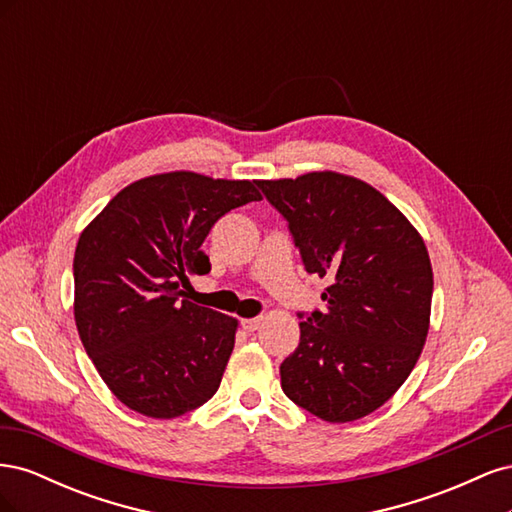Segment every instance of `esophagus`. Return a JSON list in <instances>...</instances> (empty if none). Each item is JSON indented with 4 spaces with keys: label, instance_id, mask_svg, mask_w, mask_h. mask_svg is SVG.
<instances>
[{
    "label": "esophagus",
    "instance_id": "1",
    "mask_svg": "<svg viewBox=\"0 0 512 512\" xmlns=\"http://www.w3.org/2000/svg\"><path fill=\"white\" fill-rule=\"evenodd\" d=\"M260 324H262V318H250V320H243V329H245L247 333H254V331H258V329H260Z\"/></svg>",
    "mask_w": 512,
    "mask_h": 512
}]
</instances>
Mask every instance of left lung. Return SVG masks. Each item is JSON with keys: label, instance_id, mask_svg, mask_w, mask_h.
Wrapping results in <instances>:
<instances>
[{"label": "left lung", "instance_id": "left-lung-1", "mask_svg": "<svg viewBox=\"0 0 512 512\" xmlns=\"http://www.w3.org/2000/svg\"><path fill=\"white\" fill-rule=\"evenodd\" d=\"M258 185L288 220L307 273L329 282L327 309L299 322L282 389L322 421L363 418L397 393L423 352L433 294L425 241L356 177L314 170Z\"/></svg>", "mask_w": 512, "mask_h": 512}]
</instances>
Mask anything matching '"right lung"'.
<instances>
[{
  "label": "right lung",
  "instance_id": "1",
  "mask_svg": "<svg viewBox=\"0 0 512 512\" xmlns=\"http://www.w3.org/2000/svg\"><path fill=\"white\" fill-rule=\"evenodd\" d=\"M256 181L170 170L126 185L81 232L74 320L89 359L130 410L175 418L209 401L239 320L183 297L211 271L200 250L224 213L260 200Z\"/></svg>",
  "mask_w": 512,
  "mask_h": 512
}]
</instances>
